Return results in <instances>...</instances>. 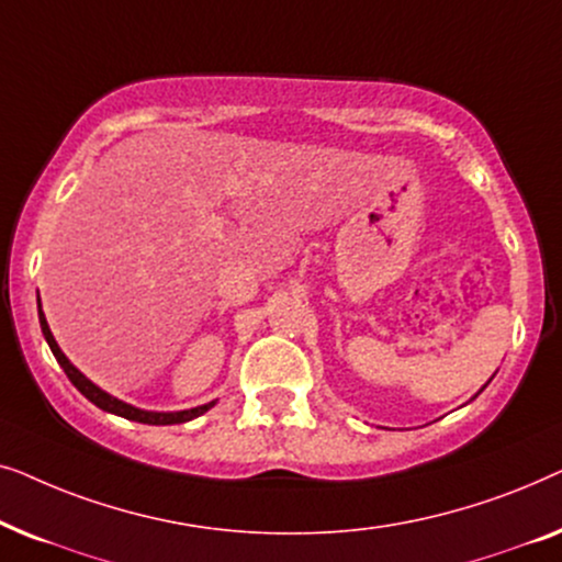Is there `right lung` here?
I'll use <instances>...</instances> for the list:
<instances>
[{
    "mask_svg": "<svg viewBox=\"0 0 562 562\" xmlns=\"http://www.w3.org/2000/svg\"><path fill=\"white\" fill-rule=\"evenodd\" d=\"M37 317H41V329H43L45 340H48L53 356H56L60 368H64V371H66L68 381H71L74 386L79 389L81 394L87 396L91 404H97L99 409L112 412V414H117V417H125V419H133V422H143V425H181V422L194 419V417H199V414H204L206 409H212V406H214V402H210V404L196 406V409L168 412V414H164V412H143V409H135V406H130V404H125V402H120V398H114V396L106 394V391L94 386V383H91V381L87 379V375L79 373L71 363H68V358L64 356V352H60L58 342L53 340L50 327H48V322H45V314H43V310H41V299H37Z\"/></svg>",
    "mask_w": 562,
    "mask_h": 562,
    "instance_id": "add662e5",
    "label": "right lung"
}]
</instances>
